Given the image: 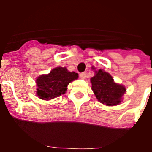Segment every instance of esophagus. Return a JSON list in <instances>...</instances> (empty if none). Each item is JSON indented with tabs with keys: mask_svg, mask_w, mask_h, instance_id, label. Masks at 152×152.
<instances>
[{
	"mask_svg": "<svg viewBox=\"0 0 152 152\" xmlns=\"http://www.w3.org/2000/svg\"><path fill=\"white\" fill-rule=\"evenodd\" d=\"M86 77H87V74L85 72H83V73L80 74V77L81 79H85Z\"/></svg>",
	"mask_w": 152,
	"mask_h": 152,
	"instance_id": "obj_1",
	"label": "esophagus"
}]
</instances>
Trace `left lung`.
<instances>
[{
	"label": "left lung",
	"instance_id": "8db88e82",
	"mask_svg": "<svg viewBox=\"0 0 152 152\" xmlns=\"http://www.w3.org/2000/svg\"><path fill=\"white\" fill-rule=\"evenodd\" d=\"M91 89L94 93L98 101L108 107L121 103L126 88L115 83L110 75L103 70L95 72V75L91 78Z\"/></svg>",
	"mask_w": 152,
	"mask_h": 152
}]
</instances>
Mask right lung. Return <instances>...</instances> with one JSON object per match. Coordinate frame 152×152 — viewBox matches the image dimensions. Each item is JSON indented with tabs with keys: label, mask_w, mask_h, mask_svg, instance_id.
<instances>
[{
	"label": "right lung",
	"mask_w": 152,
	"mask_h": 152,
	"mask_svg": "<svg viewBox=\"0 0 152 152\" xmlns=\"http://www.w3.org/2000/svg\"><path fill=\"white\" fill-rule=\"evenodd\" d=\"M77 78L78 74L68 72L66 68H53L50 73L40 75L36 78V95L45 100L60 96L65 94L69 83Z\"/></svg>",
	"instance_id": "obj_1"
}]
</instances>
